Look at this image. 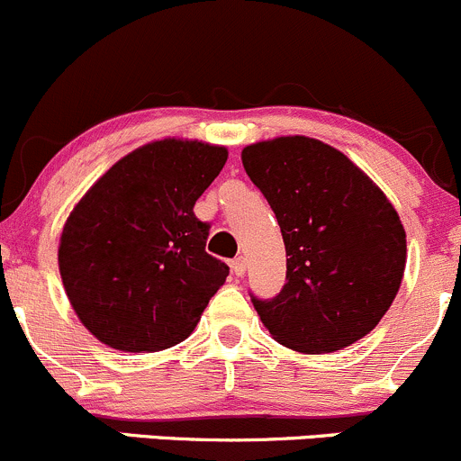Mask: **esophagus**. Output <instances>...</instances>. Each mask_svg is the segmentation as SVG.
Masks as SVG:
<instances>
[{
  "label": "esophagus",
  "instance_id": "obj_1",
  "mask_svg": "<svg viewBox=\"0 0 461 461\" xmlns=\"http://www.w3.org/2000/svg\"><path fill=\"white\" fill-rule=\"evenodd\" d=\"M246 266H249V264H246V258H235V259H232V262H230L232 273H235L237 277H241V275L246 273Z\"/></svg>",
  "mask_w": 461,
  "mask_h": 461
}]
</instances>
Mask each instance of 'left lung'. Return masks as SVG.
I'll use <instances>...</instances> for the list:
<instances>
[{
	"label": "left lung",
	"mask_w": 461,
	"mask_h": 461,
	"mask_svg": "<svg viewBox=\"0 0 461 461\" xmlns=\"http://www.w3.org/2000/svg\"><path fill=\"white\" fill-rule=\"evenodd\" d=\"M241 164L286 246L282 293L253 300L273 339L321 355L371 333L406 268V230L382 188L341 150L303 135L255 141Z\"/></svg>",
	"instance_id": "8db88e82"
}]
</instances>
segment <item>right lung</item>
Instances as JSON below:
<instances>
[{
    "label": "right lung",
    "instance_id": "right-lung-1",
    "mask_svg": "<svg viewBox=\"0 0 461 461\" xmlns=\"http://www.w3.org/2000/svg\"><path fill=\"white\" fill-rule=\"evenodd\" d=\"M226 159V146L164 137L115 161L75 203L57 264L95 339L158 353L195 330L229 266L206 253L208 224L193 206Z\"/></svg>",
    "mask_w": 461,
    "mask_h": 461
}]
</instances>
